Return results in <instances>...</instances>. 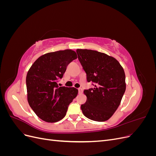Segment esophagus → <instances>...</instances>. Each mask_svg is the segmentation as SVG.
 <instances>
[{
    "mask_svg": "<svg viewBox=\"0 0 156 156\" xmlns=\"http://www.w3.org/2000/svg\"><path fill=\"white\" fill-rule=\"evenodd\" d=\"M78 91H79V94H82L83 93V89L81 88H78Z\"/></svg>",
    "mask_w": 156,
    "mask_h": 156,
    "instance_id": "obj_1",
    "label": "esophagus"
}]
</instances>
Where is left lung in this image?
<instances>
[{"label": "left lung", "instance_id": "left-lung-1", "mask_svg": "<svg viewBox=\"0 0 156 156\" xmlns=\"http://www.w3.org/2000/svg\"><path fill=\"white\" fill-rule=\"evenodd\" d=\"M78 59L94 87L84 90L87 98L81 105L83 115L94 121L109 119L120 104L126 91L123 68L112 56L97 51L77 49Z\"/></svg>", "mask_w": 156, "mask_h": 156}]
</instances>
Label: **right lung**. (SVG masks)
Here are the masks:
<instances>
[{
	"mask_svg": "<svg viewBox=\"0 0 156 156\" xmlns=\"http://www.w3.org/2000/svg\"><path fill=\"white\" fill-rule=\"evenodd\" d=\"M77 58L71 49L52 52L41 56L29 69L26 78L27 100L42 120L53 123L62 120L77 96V88L58 87L57 83L68 65Z\"/></svg>",
	"mask_w": 156,
	"mask_h": 156,
	"instance_id": "obj_1",
	"label": "right lung"
}]
</instances>
